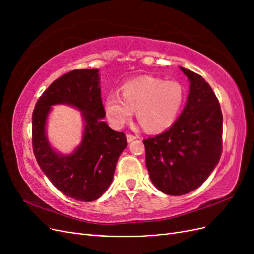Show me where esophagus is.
I'll use <instances>...</instances> for the list:
<instances>
[{"instance_id": "34e87169", "label": "esophagus", "mask_w": 254, "mask_h": 254, "mask_svg": "<svg viewBox=\"0 0 254 254\" xmlns=\"http://www.w3.org/2000/svg\"><path fill=\"white\" fill-rule=\"evenodd\" d=\"M126 137H127V141H128V143L132 142V141H134V140L136 139V136H135V135H132V134H127V135H126Z\"/></svg>"}]
</instances>
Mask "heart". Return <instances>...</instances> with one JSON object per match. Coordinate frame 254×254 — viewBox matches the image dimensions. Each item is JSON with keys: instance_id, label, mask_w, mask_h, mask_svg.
I'll return each mask as SVG.
<instances>
[{"instance_id": "obj_1", "label": "heart", "mask_w": 254, "mask_h": 254, "mask_svg": "<svg viewBox=\"0 0 254 254\" xmlns=\"http://www.w3.org/2000/svg\"><path fill=\"white\" fill-rule=\"evenodd\" d=\"M122 96L111 93L106 98V113L115 128H122L133 117L149 132L170 128L178 118L184 103V89L178 81H163L150 76L129 80L123 84Z\"/></svg>"}]
</instances>
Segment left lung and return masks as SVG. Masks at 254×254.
I'll return each instance as SVG.
<instances>
[{
    "label": "left lung",
    "instance_id": "1",
    "mask_svg": "<svg viewBox=\"0 0 254 254\" xmlns=\"http://www.w3.org/2000/svg\"><path fill=\"white\" fill-rule=\"evenodd\" d=\"M180 68L190 82L186 107L170 129L143 141L151 182L172 196L200 187L222 152V113L216 95L200 75Z\"/></svg>",
    "mask_w": 254,
    "mask_h": 254
}]
</instances>
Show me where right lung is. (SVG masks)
<instances>
[{"mask_svg":"<svg viewBox=\"0 0 254 254\" xmlns=\"http://www.w3.org/2000/svg\"><path fill=\"white\" fill-rule=\"evenodd\" d=\"M70 104L79 109L86 123L83 141L72 155L54 152L45 134L50 106ZM97 68L73 70L52 82L38 99L33 112L34 155L45 176L61 193L78 201H93L112 182L115 166L127 139L106 122Z\"/></svg>","mask_w":254,"mask_h":254,"instance_id":"1","label":"right lung"}]
</instances>
